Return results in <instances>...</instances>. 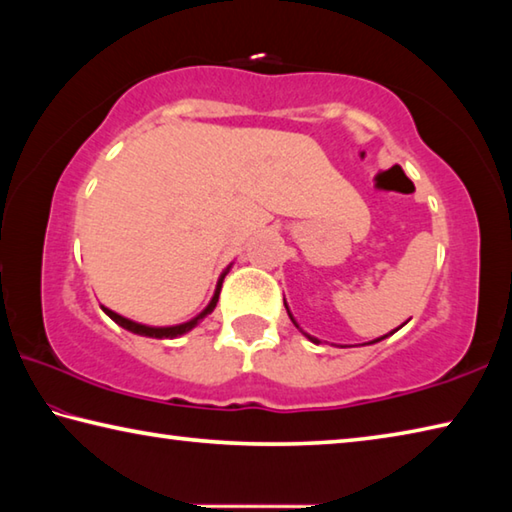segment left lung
<instances>
[{"instance_id":"1","label":"left lung","mask_w":512,"mask_h":512,"mask_svg":"<svg viewBox=\"0 0 512 512\" xmlns=\"http://www.w3.org/2000/svg\"><path fill=\"white\" fill-rule=\"evenodd\" d=\"M284 307H287V302H284ZM287 311H289V307H287ZM289 318L293 320V325H296V327L300 329V325L296 323V318H293V316H291V311H289ZM400 327H402V325H400ZM300 332H302V329H300ZM302 334H305V332H302ZM391 334H393V332H391ZM305 336H307V339H309V341H314V343H320L318 339H314V336H309V334H305ZM386 336H388V334H386ZM386 336H381V339H386ZM381 339H375V341H370V343H379Z\"/></svg>"}]
</instances>
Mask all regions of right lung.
<instances>
[{"label": "right lung", "mask_w": 512, "mask_h": 512, "mask_svg": "<svg viewBox=\"0 0 512 512\" xmlns=\"http://www.w3.org/2000/svg\"><path fill=\"white\" fill-rule=\"evenodd\" d=\"M228 268H230V266H228ZM228 268H225V273H228ZM225 273L221 275L219 284H216V291H214V296H212V300H210V305H207V307L201 311V314L194 316L192 320H187V323L171 325V327H151V325L135 323V320H131V318L119 316L117 311H112V309H108V307H101V309L106 311V314H108L112 320H115V323H117L119 327L128 329V332L140 334V336H151V339H176V336H183V334H187V332H189V329H194L198 323H201V320H203L207 314H212L214 307H216V302H219V293H221V284H223V277H225Z\"/></svg>", "instance_id": "add662e5"}]
</instances>
